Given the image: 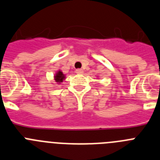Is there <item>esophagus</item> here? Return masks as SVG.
Returning a JSON list of instances; mask_svg holds the SVG:
<instances>
[{
    "label": "esophagus",
    "mask_w": 160,
    "mask_h": 160,
    "mask_svg": "<svg viewBox=\"0 0 160 160\" xmlns=\"http://www.w3.org/2000/svg\"><path fill=\"white\" fill-rule=\"evenodd\" d=\"M76 73L81 74V73H83V70H82V69H77V70H76Z\"/></svg>",
    "instance_id": "esophagus-1"
}]
</instances>
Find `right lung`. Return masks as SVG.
<instances>
[{"label": "right lung", "mask_w": 160, "mask_h": 160, "mask_svg": "<svg viewBox=\"0 0 160 160\" xmlns=\"http://www.w3.org/2000/svg\"><path fill=\"white\" fill-rule=\"evenodd\" d=\"M65 76L64 74L62 73V72L58 71V73H57L56 76H55V80L57 82H62L63 81V79H64Z\"/></svg>", "instance_id": "add662e5"}]
</instances>
